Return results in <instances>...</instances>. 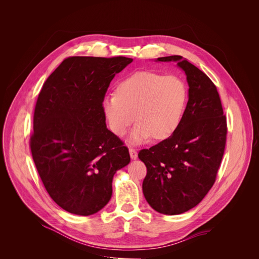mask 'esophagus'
I'll use <instances>...</instances> for the list:
<instances>
[{"label": "esophagus", "instance_id": "obj_1", "mask_svg": "<svg viewBox=\"0 0 259 259\" xmlns=\"http://www.w3.org/2000/svg\"><path fill=\"white\" fill-rule=\"evenodd\" d=\"M129 154H130V157H131L132 160L137 159V151L132 149V147H130V149H129Z\"/></svg>", "mask_w": 259, "mask_h": 259}]
</instances>
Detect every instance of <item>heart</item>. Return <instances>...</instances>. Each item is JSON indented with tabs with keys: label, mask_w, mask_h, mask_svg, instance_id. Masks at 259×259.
<instances>
[{
	"label": "heart",
	"mask_w": 259,
	"mask_h": 259,
	"mask_svg": "<svg viewBox=\"0 0 259 259\" xmlns=\"http://www.w3.org/2000/svg\"><path fill=\"white\" fill-rule=\"evenodd\" d=\"M188 101V87L179 77L150 70L136 71L115 87L114 95L102 100L108 127L123 136L136 121L128 141L140 144L151 136L165 139L178 128Z\"/></svg>",
	"instance_id": "obj_1"
}]
</instances>
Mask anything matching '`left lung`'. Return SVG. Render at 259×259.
Returning a JSON list of instances; mask_svg holds the SVG:
<instances>
[{
	"mask_svg": "<svg viewBox=\"0 0 259 259\" xmlns=\"http://www.w3.org/2000/svg\"><path fill=\"white\" fill-rule=\"evenodd\" d=\"M157 61H174L184 71L189 101L175 132L139 152L147 169L142 192L154 210L176 215L197 206L214 184L225 153L227 118L216 86L206 73L179 55Z\"/></svg>",
	"mask_w": 259,
	"mask_h": 259,
	"instance_id": "obj_1",
	"label": "left lung"
}]
</instances>
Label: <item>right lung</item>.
<instances>
[{
  "label": "right lung",
  "instance_id": "1",
  "mask_svg": "<svg viewBox=\"0 0 259 259\" xmlns=\"http://www.w3.org/2000/svg\"><path fill=\"white\" fill-rule=\"evenodd\" d=\"M132 58L72 56L43 85L33 114L30 151L51 199L82 216L112 198L116 172L130 162L122 140L106 128L101 103Z\"/></svg>",
  "mask_w": 259,
  "mask_h": 259
}]
</instances>
